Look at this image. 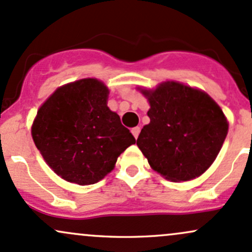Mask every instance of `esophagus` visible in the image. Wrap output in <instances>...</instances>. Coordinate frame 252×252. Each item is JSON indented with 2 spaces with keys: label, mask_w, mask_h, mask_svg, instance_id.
Wrapping results in <instances>:
<instances>
[{
  "label": "esophagus",
  "mask_w": 252,
  "mask_h": 252,
  "mask_svg": "<svg viewBox=\"0 0 252 252\" xmlns=\"http://www.w3.org/2000/svg\"><path fill=\"white\" fill-rule=\"evenodd\" d=\"M132 134H133V137L135 138V139H137L138 138V135H139V133H140V127H133V128H132Z\"/></svg>",
  "instance_id": "34e87169"
}]
</instances>
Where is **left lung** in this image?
<instances>
[{
    "instance_id": "1",
    "label": "left lung",
    "mask_w": 252,
    "mask_h": 252,
    "mask_svg": "<svg viewBox=\"0 0 252 252\" xmlns=\"http://www.w3.org/2000/svg\"><path fill=\"white\" fill-rule=\"evenodd\" d=\"M141 93L150 103V124L141 129L137 145L150 166L174 182L199 177L227 135L221 108L202 90L174 81Z\"/></svg>"
}]
</instances>
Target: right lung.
Segmentation results:
<instances>
[{
  "label": "right lung",
  "mask_w": 252,
  "mask_h": 252,
  "mask_svg": "<svg viewBox=\"0 0 252 252\" xmlns=\"http://www.w3.org/2000/svg\"><path fill=\"white\" fill-rule=\"evenodd\" d=\"M108 94L101 81L83 78L58 88L36 113L32 125L35 146L67 182H98L135 143L120 117L107 106Z\"/></svg>",
  "instance_id": "right-lung-1"
}]
</instances>
